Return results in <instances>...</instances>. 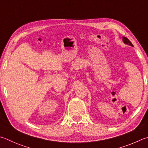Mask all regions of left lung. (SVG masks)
Wrapping results in <instances>:
<instances>
[{
	"label": "left lung",
	"mask_w": 148,
	"mask_h": 148,
	"mask_svg": "<svg viewBox=\"0 0 148 148\" xmlns=\"http://www.w3.org/2000/svg\"><path fill=\"white\" fill-rule=\"evenodd\" d=\"M122 40H123V42H124L125 44L127 45H130V46H131V47H133V45L132 43H131V41L127 38H126L125 37H122Z\"/></svg>",
	"instance_id": "8db88e82"
}]
</instances>
